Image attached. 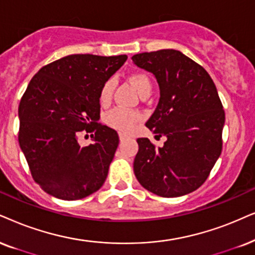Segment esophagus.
Here are the masks:
<instances>
[{
	"mask_svg": "<svg viewBox=\"0 0 255 255\" xmlns=\"http://www.w3.org/2000/svg\"><path fill=\"white\" fill-rule=\"evenodd\" d=\"M119 137H120V141H124L128 137V135L125 134V133H119Z\"/></svg>",
	"mask_w": 255,
	"mask_h": 255,
	"instance_id": "34e87169",
	"label": "esophagus"
}]
</instances>
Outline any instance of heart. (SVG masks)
I'll list each match as a JSON object with an SVG mask.
<instances>
[{
  "label": "heart",
  "mask_w": 255,
  "mask_h": 255,
  "mask_svg": "<svg viewBox=\"0 0 255 255\" xmlns=\"http://www.w3.org/2000/svg\"><path fill=\"white\" fill-rule=\"evenodd\" d=\"M128 81L131 85V87L136 90V93L140 96L148 93H151V81L150 77L143 72H135L130 74L128 76ZM115 88V81L113 79H109L106 81L101 87L100 90V101L101 104H109L112 100L113 92ZM141 119V115L136 112H129L125 111V109L117 108L114 111H112L106 117V122L111 126V127L115 128V129L124 130V131H129L133 129L134 125Z\"/></svg>",
  "instance_id": "b5f03b06"
}]
</instances>
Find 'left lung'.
<instances>
[{
  "instance_id": "8db88e82",
  "label": "left lung",
  "mask_w": 255,
  "mask_h": 255,
  "mask_svg": "<svg viewBox=\"0 0 255 255\" xmlns=\"http://www.w3.org/2000/svg\"><path fill=\"white\" fill-rule=\"evenodd\" d=\"M131 60L155 76L160 99L146 126L167 137L159 148L149 138H137L135 176L163 198L189 194L206 181L221 154L225 112L217 87L200 64L179 50L136 54Z\"/></svg>"
}]
</instances>
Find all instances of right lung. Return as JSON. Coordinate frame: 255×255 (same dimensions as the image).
Listing matches in <instances>:
<instances>
[{
  "label": "right lung",
  "instance_id": "add662e5",
  "mask_svg": "<svg viewBox=\"0 0 255 255\" xmlns=\"http://www.w3.org/2000/svg\"><path fill=\"white\" fill-rule=\"evenodd\" d=\"M127 55L75 54L42 67L18 106V142L44 192L79 200L99 191L119 144L117 131L99 124L100 90ZM82 130L95 142L81 147Z\"/></svg>",
  "mask_w": 255,
  "mask_h": 255
}]
</instances>
